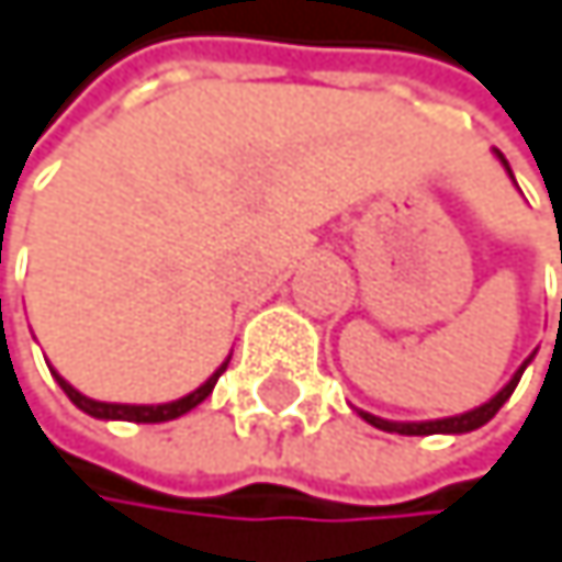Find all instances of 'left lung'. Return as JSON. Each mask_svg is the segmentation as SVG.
<instances>
[{
	"label": "left lung",
	"instance_id": "obj_1",
	"mask_svg": "<svg viewBox=\"0 0 562 562\" xmlns=\"http://www.w3.org/2000/svg\"><path fill=\"white\" fill-rule=\"evenodd\" d=\"M499 159H503V153H496ZM503 166H506V172H509V162L503 159ZM562 259V256H560ZM530 363V359H527ZM527 363L519 367V373L490 400V403H483L480 409H470V413H463V416H450V419H432V423H390V419H380V416H373V413H359L367 423H373L376 429H386V432H403V436H432V432H470V429H480L483 423H490L496 413H499V406L509 400V393L516 390V383H519V376H524V370H527Z\"/></svg>",
	"mask_w": 562,
	"mask_h": 562
}]
</instances>
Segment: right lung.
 <instances>
[{
	"instance_id": "right-lung-1",
	"label": "right lung",
	"mask_w": 562,
	"mask_h": 562,
	"mask_svg": "<svg viewBox=\"0 0 562 562\" xmlns=\"http://www.w3.org/2000/svg\"><path fill=\"white\" fill-rule=\"evenodd\" d=\"M229 363H223L203 386L199 390H192L189 396H182V400H176V403H162V406H126V403H99V400H89V396H82L79 390H72L59 373H56V380H59V386H63V393L82 409V413H89V416H95V419H130V423H166V419H176V416H182V413H189L192 406H199L203 403L210 393H213V386H216V380L223 376V370H226Z\"/></svg>"
}]
</instances>
